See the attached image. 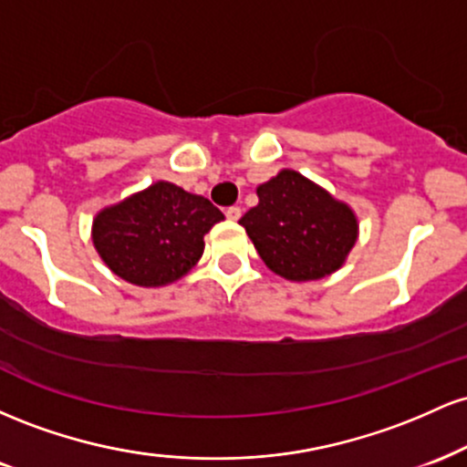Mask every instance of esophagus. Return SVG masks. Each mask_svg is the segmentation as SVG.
I'll return each instance as SVG.
<instances>
[{"label": "esophagus", "mask_w": 467, "mask_h": 467, "mask_svg": "<svg viewBox=\"0 0 467 467\" xmlns=\"http://www.w3.org/2000/svg\"><path fill=\"white\" fill-rule=\"evenodd\" d=\"M226 217L230 219V222H237V219L241 217V208H239V206H230V208H226Z\"/></svg>", "instance_id": "1"}]
</instances>
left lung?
<instances>
[{
  "instance_id": "8db88e82",
  "label": "left lung",
  "mask_w": 467,
  "mask_h": 467,
  "mask_svg": "<svg viewBox=\"0 0 467 467\" xmlns=\"http://www.w3.org/2000/svg\"><path fill=\"white\" fill-rule=\"evenodd\" d=\"M259 203L239 219L264 264L292 283L318 281L347 264L360 234L347 202L294 169L256 186Z\"/></svg>"
}]
</instances>
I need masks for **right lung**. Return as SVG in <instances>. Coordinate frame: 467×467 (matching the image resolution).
<instances>
[{
  "label": "right lung",
  "instance_id": "obj_1",
  "mask_svg": "<svg viewBox=\"0 0 467 467\" xmlns=\"http://www.w3.org/2000/svg\"><path fill=\"white\" fill-rule=\"evenodd\" d=\"M219 222L223 213L206 197L160 180L96 213L92 244L122 281L164 287L197 265L203 234Z\"/></svg>",
  "mask_w": 467,
  "mask_h": 467
}]
</instances>
